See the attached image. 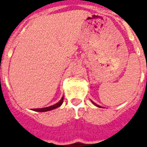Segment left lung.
Wrapping results in <instances>:
<instances>
[{
	"label": "left lung",
	"instance_id": "1",
	"mask_svg": "<svg viewBox=\"0 0 147 147\" xmlns=\"http://www.w3.org/2000/svg\"><path fill=\"white\" fill-rule=\"evenodd\" d=\"M92 103H93L94 105H96V106H97V107H100V106H99V105H96V104L94 103V102H93V101H92Z\"/></svg>",
	"mask_w": 147,
	"mask_h": 147
}]
</instances>
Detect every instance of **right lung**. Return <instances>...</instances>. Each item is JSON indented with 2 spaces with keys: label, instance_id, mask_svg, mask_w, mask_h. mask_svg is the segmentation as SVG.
I'll return each mask as SVG.
<instances>
[{
  "label": "right lung",
  "instance_id": "right-lung-1",
  "mask_svg": "<svg viewBox=\"0 0 147 147\" xmlns=\"http://www.w3.org/2000/svg\"><path fill=\"white\" fill-rule=\"evenodd\" d=\"M63 97L60 99V101L59 102H57V104H55L49 107H46V108H42V109H34L33 111H40V112H43V111H51V110H53V109H57L58 107L61 106V105L63 104Z\"/></svg>",
  "mask_w": 147,
  "mask_h": 147
}]
</instances>
